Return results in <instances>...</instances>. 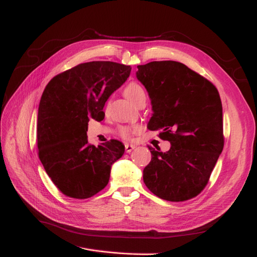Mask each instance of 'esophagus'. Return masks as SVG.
Wrapping results in <instances>:
<instances>
[{"mask_svg":"<svg viewBox=\"0 0 257 257\" xmlns=\"http://www.w3.org/2000/svg\"><path fill=\"white\" fill-rule=\"evenodd\" d=\"M135 149H136V145H134V144H128V143L124 144V151H126V153H130Z\"/></svg>","mask_w":257,"mask_h":257,"instance_id":"1","label":"esophagus"}]
</instances>
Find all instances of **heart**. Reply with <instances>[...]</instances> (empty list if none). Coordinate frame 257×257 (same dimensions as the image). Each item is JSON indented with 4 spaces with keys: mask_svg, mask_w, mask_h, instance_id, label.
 Masks as SVG:
<instances>
[{
    "mask_svg": "<svg viewBox=\"0 0 257 257\" xmlns=\"http://www.w3.org/2000/svg\"><path fill=\"white\" fill-rule=\"evenodd\" d=\"M123 94L124 97H126L134 105H137L139 102L142 100H146V94L142 86H140L138 83H135V82H131L124 87ZM140 130L141 128L139 126L121 127L119 129V135L124 139H129L134 134L139 133Z\"/></svg>",
    "mask_w": 257,
    "mask_h": 257,
    "instance_id": "1",
    "label": "heart"
}]
</instances>
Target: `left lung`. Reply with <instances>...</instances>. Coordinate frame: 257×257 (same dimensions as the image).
Segmentation results:
<instances>
[{"instance_id": "left-lung-1", "label": "left lung", "mask_w": 257, "mask_h": 257, "mask_svg": "<svg viewBox=\"0 0 257 257\" xmlns=\"http://www.w3.org/2000/svg\"><path fill=\"white\" fill-rule=\"evenodd\" d=\"M137 78L152 102L149 129L171 143L163 153L149 146L151 163L143 181L168 201H185L208 184L224 148L223 107L216 87L185 64L153 61L138 65Z\"/></svg>"}]
</instances>
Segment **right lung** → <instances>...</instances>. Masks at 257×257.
Listing matches in <instances>:
<instances>
[{"label": "right lung", "instance_id": "1", "mask_svg": "<svg viewBox=\"0 0 257 257\" xmlns=\"http://www.w3.org/2000/svg\"><path fill=\"white\" fill-rule=\"evenodd\" d=\"M130 72V65L112 61L80 63L51 78L44 89L36 126L39 157L65 196L86 199L107 185L124 146L117 140L88 143V121L104 118L105 102Z\"/></svg>", "mask_w": 257, "mask_h": 257}]
</instances>
